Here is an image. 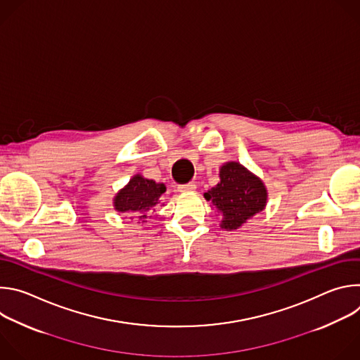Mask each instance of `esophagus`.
<instances>
[{
	"label": "esophagus",
	"mask_w": 360,
	"mask_h": 360,
	"mask_svg": "<svg viewBox=\"0 0 360 360\" xmlns=\"http://www.w3.org/2000/svg\"><path fill=\"white\" fill-rule=\"evenodd\" d=\"M196 189V185L195 184H186V185H181V186H178V191L179 192H184V193H186V192H193Z\"/></svg>",
	"instance_id": "esophagus-1"
}]
</instances>
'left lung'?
<instances>
[{
    "label": "left lung",
    "mask_w": 360,
    "mask_h": 360,
    "mask_svg": "<svg viewBox=\"0 0 360 360\" xmlns=\"http://www.w3.org/2000/svg\"><path fill=\"white\" fill-rule=\"evenodd\" d=\"M219 182L205 192L221 217V228L236 231L265 210L268 189L264 181L238 161H228L219 168Z\"/></svg>",
    "instance_id": "left-lung-1"
}]
</instances>
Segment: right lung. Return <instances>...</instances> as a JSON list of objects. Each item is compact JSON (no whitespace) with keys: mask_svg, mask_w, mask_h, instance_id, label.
<instances>
[{"mask_svg":"<svg viewBox=\"0 0 360 360\" xmlns=\"http://www.w3.org/2000/svg\"><path fill=\"white\" fill-rule=\"evenodd\" d=\"M165 191L167 188L164 184H158L136 174L115 193L112 199L114 210L139 219H146L148 214L160 203V198Z\"/></svg>","mask_w":360,"mask_h":360,"instance_id":"obj_1","label":"right lung"}]
</instances>
